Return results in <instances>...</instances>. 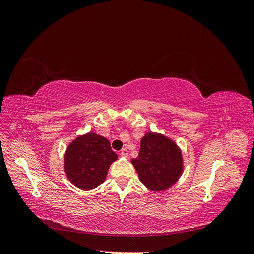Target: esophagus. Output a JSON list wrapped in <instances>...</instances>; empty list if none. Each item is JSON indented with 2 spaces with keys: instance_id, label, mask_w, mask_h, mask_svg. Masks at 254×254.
Wrapping results in <instances>:
<instances>
[{
  "instance_id": "34e87169",
  "label": "esophagus",
  "mask_w": 254,
  "mask_h": 254,
  "mask_svg": "<svg viewBox=\"0 0 254 254\" xmlns=\"http://www.w3.org/2000/svg\"><path fill=\"white\" fill-rule=\"evenodd\" d=\"M121 156L122 157H128V150L126 148H123L121 150Z\"/></svg>"
}]
</instances>
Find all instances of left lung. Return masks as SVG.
<instances>
[{
    "instance_id": "obj_1",
    "label": "left lung",
    "mask_w": 254,
    "mask_h": 254,
    "mask_svg": "<svg viewBox=\"0 0 254 254\" xmlns=\"http://www.w3.org/2000/svg\"><path fill=\"white\" fill-rule=\"evenodd\" d=\"M144 186L161 191L178 181L183 172L182 153L173 140L165 135L147 132L141 140L139 156L131 160Z\"/></svg>"
}]
</instances>
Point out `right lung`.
Listing matches in <instances>:
<instances>
[{
	"mask_svg": "<svg viewBox=\"0 0 254 254\" xmlns=\"http://www.w3.org/2000/svg\"><path fill=\"white\" fill-rule=\"evenodd\" d=\"M118 155L106 137L89 132L76 137L64 155L67 179L81 190H92L105 180Z\"/></svg>",
	"mask_w": 254,
	"mask_h": 254,
	"instance_id": "1",
	"label": "right lung"
}]
</instances>
